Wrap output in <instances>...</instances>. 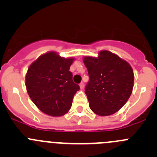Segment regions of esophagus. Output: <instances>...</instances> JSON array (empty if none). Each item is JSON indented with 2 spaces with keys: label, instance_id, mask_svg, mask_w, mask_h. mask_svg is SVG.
<instances>
[{
  "label": "esophagus",
  "instance_id": "obj_1",
  "mask_svg": "<svg viewBox=\"0 0 157 157\" xmlns=\"http://www.w3.org/2000/svg\"><path fill=\"white\" fill-rule=\"evenodd\" d=\"M80 87L81 89H83V87H84V83H83V82H81V83H80Z\"/></svg>",
  "mask_w": 157,
  "mask_h": 157
}]
</instances>
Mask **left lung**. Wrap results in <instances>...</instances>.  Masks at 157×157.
I'll use <instances>...</instances> for the list:
<instances>
[{"instance_id": "obj_1", "label": "left lung", "mask_w": 157, "mask_h": 157, "mask_svg": "<svg viewBox=\"0 0 157 157\" xmlns=\"http://www.w3.org/2000/svg\"><path fill=\"white\" fill-rule=\"evenodd\" d=\"M90 77L85 87L90 108L96 115L106 116L118 112L129 99L134 86L131 65L109 51L98 58L85 57Z\"/></svg>"}]
</instances>
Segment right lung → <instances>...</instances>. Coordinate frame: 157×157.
<instances>
[{"label": "right lung", "instance_id": "right-lung-1", "mask_svg": "<svg viewBox=\"0 0 157 157\" xmlns=\"http://www.w3.org/2000/svg\"><path fill=\"white\" fill-rule=\"evenodd\" d=\"M73 61L51 52L29 66L26 76V90L33 103L44 113L61 116L71 108L74 95L80 90L70 71Z\"/></svg>", "mask_w": 157, "mask_h": 157}]
</instances>
